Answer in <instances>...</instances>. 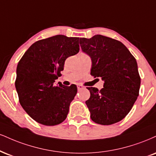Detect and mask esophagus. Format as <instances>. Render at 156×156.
Returning <instances> with one entry per match:
<instances>
[{
	"instance_id": "34e87169",
	"label": "esophagus",
	"mask_w": 156,
	"mask_h": 156,
	"mask_svg": "<svg viewBox=\"0 0 156 156\" xmlns=\"http://www.w3.org/2000/svg\"><path fill=\"white\" fill-rule=\"evenodd\" d=\"M77 87H78V90L84 89V86H82V85H80V84H78V85H77Z\"/></svg>"
}]
</instances>
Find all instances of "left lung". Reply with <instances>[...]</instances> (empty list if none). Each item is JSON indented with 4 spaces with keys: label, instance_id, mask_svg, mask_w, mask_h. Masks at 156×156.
<instances>
[{
    "label": "left lung",
    "instance_id": "8db88e82",
    "mask_svg": "<svg viewBox=\"0 0 156 156\" xmlns=\"http://www.w3.org/2000/svg\"><path fill=\"white\" fill-rule=\"evenodd\" d=\"M83 52L91 57V75L104 80L101 90L87 87L86 101L90 117L95 123L111 125L121 121L132 110L140 88L137 63L128 48L111 37L96 35L80 38Z\"/></svg>",
    "mask_w": 156,
    "mask_h": 156
}]
</instances>
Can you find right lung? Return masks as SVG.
I'll return each mask as SVG.
<instances>
[{
  "label": "right lung",
  "instance_id": "right-lung-1",
  "mask_svg": "<svg viewBox=\"0 0 156 156\" xmlns=\"http://www.w3.org/2000/svg\"><path fill=\"white\" fill-rule=\"evenodd\" d=\"M79 37L57 35L37 41L27 50L16 67L15 87L25 112L45 126L66 119L77 86L54 85L67 57L79 51Z\"/></svg>",
  "mask_w": 156,
  "mask_h": 156
}]
</instances>
